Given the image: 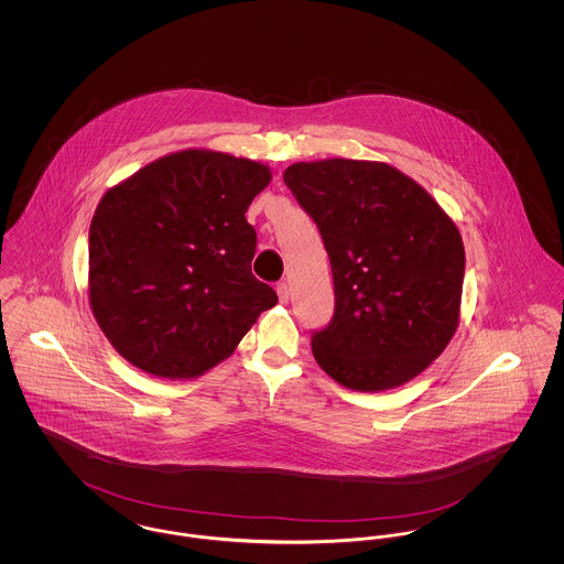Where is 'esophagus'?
<instances>
[{
  "label": "esophagus",
  "instance_id": "esophagus-1",
  "mask_svg": "<svg viewBox=\"0 0 564 564\" xmlns=\"http://www.w3.org/2000/svg\"><path fill=\"white\" fill-rule=\"evenodd\" d=\"M276 294H279V300H281L283 304H288V300H290V285H288L285 281H281V283L276 285Z\"/></svg>",
  "mask_w": 564,
  "mask_h": 564
}]
</instances>
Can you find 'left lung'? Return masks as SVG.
I'll use <instances>...</instances> for the list:
<instances>
[{"label": "left lung", "instance_id": "1", "mask_svg": "<svg viewBox=\"0 0 564 564\" xmlns=\"http://www.w3.org/2000/svg\"><path fill=\"white\" fill-rule=\"evenodd\" d=\"M283 182L332 264L336 306L311 340L317 364L355 391L421 375L458 325L465 249L455 221L384 162H295Z\"/></svg>", "mask_w": 564, "mask_h": 564}]
</instances>
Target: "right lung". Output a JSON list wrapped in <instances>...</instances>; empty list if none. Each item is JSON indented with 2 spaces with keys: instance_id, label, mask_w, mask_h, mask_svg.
<instances>
[{
  "instance_id": "1",
  "label": "right lung",
  "mask_w": 564,
  "mask_h": 564,
  "mask_svg": "<svg viewBox=\"0 0 564 564\" xmlns=\"http://www.w3.org/2000/svg\"><path fill=\"white\" fill-rule=\"evenodd\" d=\"M270 177L262 162L184 150L104 194L88 232V300L134 368L205 375L276 304L251 274L258 237L245 217Z\"/></svg>"
}]
</instances>
